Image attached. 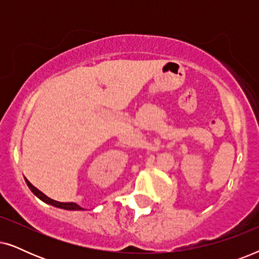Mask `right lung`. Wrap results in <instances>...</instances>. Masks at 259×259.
Returning <instances> with one entry per match:
<instances>
[{
	"label": "right lung",
	"mask_w": 259,
	"mask_h": 259,
	"mask_svg": "<svg viewBox=\"0 0 259 259\" xmlns=\"http://www.w3.org/2000/svg\"><path fill=\"white\" fill-rule=\"evenodd\" d=\"M26 183H27V185L29 186V189L31 190V192H33L35 196H36L37 198H40V199L42 200V201H45V203H47V204H51V205H53V206H55V207H60V208H63V210H83L82 207L81 206H79V205L77 204H75V203H60V201H56V200H53V199H51V198L49 197H47L46 196L45 193H42L40 190H37L36 187H35L34 185H31V184L28 182V180L26 179Z\"/></svg>",
	"instance_id": "obj_1"
}]
</instances>
